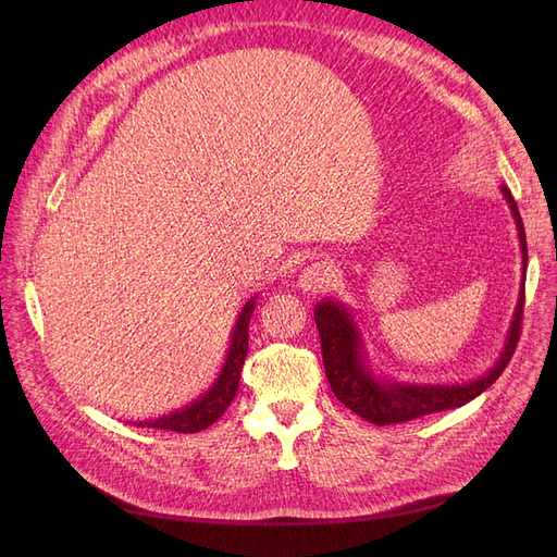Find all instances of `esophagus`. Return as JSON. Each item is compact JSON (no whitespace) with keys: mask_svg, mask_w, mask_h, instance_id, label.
Here are the masks:
<instances>
[{"mask_svg":"<svg viewBox=\"0 0 557 557\" xmlns=\"http://www.w3.org/2000/svg\"><path fill=\"white\" fill-rule=\"evenodd\" d=\"M336 281V269L332 262H313L299 276V288L305 293H325Z\"/></svg>","mask_w":557,"mask_h":557,"instance_id":"1","label":"esophagus"}]
</instances>
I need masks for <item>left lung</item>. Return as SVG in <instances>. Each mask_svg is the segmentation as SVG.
<instances>
[{"label":"left lung","mask_w":557,"mask_h":557,"mask_svg":"<svg viewBox=\"0 0 557 557\" xmlns=\"http://www.w3.org/2000/svg\"><path fill=\"white\" fill-rule=\"evenodd\" d=\"M502 197L507 199L511 215L518 230V242L522 252V283L518 301L513 309V318L509 323L507 339L499 350V358L487 372L474 381L467 383H409L395 381L374 374L369 356L364 350L362 332L352 318L350 309L336 299L318 301L313 309V318L320 334V348H323V364L325 376L332 385V393L350 411H356L364 420L374 425H393L413 420L428 413L446 411L462 407V404L479 397L483 391L491 387L504 367L509 364L522 320V301H525V272H528V244H525V227H522L516 199L507 185H502Z\"/></svg>","instance_id":"left-lung-1"}]
</instances>
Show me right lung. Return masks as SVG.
Here are the masks:
<instances>
[{
	"mask_svg": "<svg viewBox=\"0 0 557 557\" xmlns=\"http://www.w3.org/2000/svg\"><path fill=\"white\" fill-rule=\"evenodd\" d=\"M256 299H258V295H252L244 305V309L239 311L237 323H234L232 334H230L232 339H230L223 369H221V374H218V379L211 383L209 391L205 395H199L197 399H193L190 404H185L183 409L164 413L160 418L139 420V423H134V425L193 434L199 430H207L225 413V409L230 407L232 399L237 397V391H239L242 369H244V360L248 352V323H250L252 311H256Z\"/></svg>",
	"mask_w": 557,
	"mask_h": 557,
	"instance_id": "add662e5",
	"label": "right lung"
}]
</instances>
